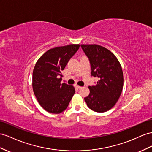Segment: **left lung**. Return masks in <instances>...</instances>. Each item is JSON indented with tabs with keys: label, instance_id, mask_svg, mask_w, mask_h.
<instances>
[{
	"label": "left lung",
	"instance_id": "8db88e82",
	"mask_svg": "<svg viewBox=\"0 0 152 152\" xmlns=\"http://www.w3.org/2000/svg\"><path fill=\"white\" fill-rule=\"evenodd\" d=\"M78 47L71 44L50 49L39 58L34 66L33 92L39 104L47 112L61 113L67 108L75 94V88L72 85L62 81L61 71Z\"/></svg>",
	"mask_w": 152,
	"mask_h": 152
}]
</instances>
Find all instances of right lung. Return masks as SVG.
<instances>
[{
    "mask_svg": "<svg viewBox=\"0 0 152 152\" xmlns=\"http://www.w3.org/2000/svg\"><path fill=\"white\" fill-rule=\"evenodd\" d=\"M88 57L91 75L96 77L93 86H89V95L85 98L88 107L96 112H104L118 102L123 87L121 66L114 54L98 45H81Z\"/></svg>",
    "mask_w": 152,
    "mask_h": 152,
    "instance_id": "1",
    "label": "right lung"
}]
</instances>
